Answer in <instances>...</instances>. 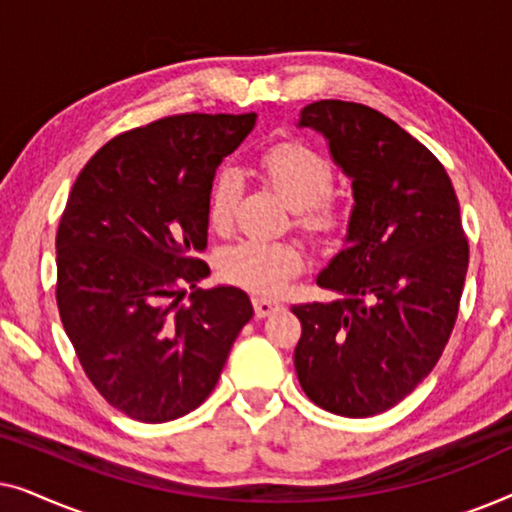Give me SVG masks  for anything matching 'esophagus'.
I'll list each match as a JSON object with an SVG mask.
<instances>
[{"label":"esophagus","instance_id":"1","mask_svg":"<svg viewBox=\"0 0 512 512\" xmlns=\"http://www.w3.org/2000/svg\"><path fill=\"white\" fill-rule=\"evenodd\" d=\"M279 310H284V305L279 303V300H272V298H263V296H256L254 298V312L256 317H270V314H275Z\"/></svg>","mask_w":512,"mask_h":512}]
</instances>
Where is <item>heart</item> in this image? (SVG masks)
I'll use <instances>...</instances> for the list:
<instances>
[{
    "mask_svg": "<svg viewBox=\"0 0 512 512\" xmlns=\"http://www.w3.org/2000/svg\"><path fill=\"white\" fill-rule=\"evenodd\" d=\"M263 177L275 188L279 198L298 212V223L307 233L331 237L345 226V212L326 198L333 170L326 158H321L310 146L284 142L270 146L258 160ZM242 193V181L235 172H223L214 181L209 193V221L214 228H228L233 221L237 200ZM305 265V256L293 242H263L244 240L230 247L221 258V270L230 282L244 289L275 296L298 275Z\"/></svg>",
    "mask_w": 512,
    "mask_h": 512,
    "instance_id": "1",
    "label": "heart"
}]
</instances>
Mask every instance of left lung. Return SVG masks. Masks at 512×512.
Here are the masks:
<instances>
[{
    "label": "left lung",
    "mask_w": 512,
    "mask_h": 512,
    "mask_svg": "<svg viewBox=\"0 0 512 512\" xmlns=\"http://www.w3.org/2000/svg\"><path fill=\"white\" fill-rule=\"evenodd\" d=\"M298 128L324 135L352 181L347 235L317 284L331 303L293 305V363L319 408L373 417L401 403L450 340L468 270L459 200L438 158L380 111L321 100Z\"/></svg>",
    "instance_id": "8db88e82"
}]
</instances>
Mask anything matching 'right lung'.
<instances>
[{"label":"right lung","mask_w":512,"mask_h":512,"mask_svg":"<svg viewBox=\"0 0 512 512\" xmlns=\"http://www.w3.org/2000/svg\"><path fill=\"white\" fill-rule=\"evenodd\" d=\"M254 125L256 114L160 118L104 144L69 193L55 237L62 326L95 389L137 422L198 408L254 317L237 286L195 289L209 277L195 254L216 167Z\"/></svg>","instance_id":"1"}]
</instances>
